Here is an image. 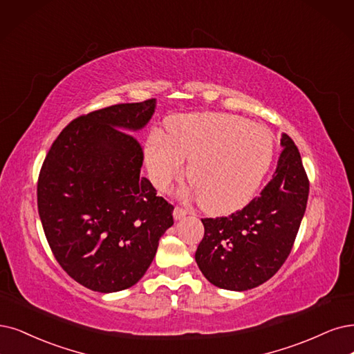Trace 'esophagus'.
I'll return each mask as SVG.
<instances>
[{"label": "esophagus", "instance_id": "1", "mask_svg": "<svg viewBox=\"0 0 354 354\" xmlns=\"http://www.w3.org/2000/svg\"><path fill=\"white\" fill-rule=\"evenodd\" d=\"M187 214H188V210H187V208H184V207H179V205H176V207H175V210H174V217H175V220H182V218H184Z\"/></svg>", "mask_w": 354, "mask_h": 354}]
</instances>
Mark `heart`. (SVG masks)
Returning <instances> with one entry per match:
<instances>
[{
	"mask_svg": "<svg viewBox=\"0 0 354 354\" xmlns=\"http://www.w3.org/2000/svg\"><path fill=\"white\" fill-rule=\"evenodd\" d=\"M274 141L263 125L232 113H189L170 120L166 136L153 133L146 163L153 184L166 191L185 175L208 213L239 210L252 198L272 160Z\"/></svg>",
	"mask_w": 354,
	"mask_h": 354,
	"instance_id": "heart-1",
	"label": "heart"
}]
</instances>
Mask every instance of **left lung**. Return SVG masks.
<instances>
[{
  "label": "left lung",
  "mask_w": 354,
  "mask_h": 354,
  "mask_svg": "<svg viewBox=\"0 0 354 354\" xmlns=\"http://www.w3.org/2000/svg\"><path fill=\"white\" fill-rule=\"evenodd\" d=\"M272 179L242 210L227 217L201 218L204 238L195 261L220 289L243 292L266 283L289 257L304 218L309 179L293 140L281 136Z\"/></svg>",
  "instance_id": "obj_1"
}]
</instances>
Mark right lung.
Here are the masks:
<instances>
[{
	"instance_id": "add662e5",
	"label": "right lung",
	"mask_w": 354,
	"mask_h": 354,
	"mask_svg": "<svg viewBox=\"0 0 354 354\" xmlns=\"http://www.w3.org/2000/svg\"><path fill=\"white\" fill-rule=\"evenodd\" d=\"M156 99L78 116L52 144L37 179V212L55 259L77 283L125 290L150 267L174 205L141 178L142 149L127 131L147 125Z\"/></svg>"
}]
</instances>
